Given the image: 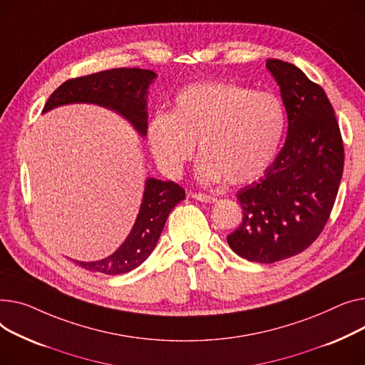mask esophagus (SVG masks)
Returning a JSON list of instances; mask_svg holds the SVG:
<instances>
[{"mask_svg":"<svg viewBox=\"0 0 365 365\" xmlns=\"http://www.w3.org/2000/svg\"><path fill=\"white\" fill-rule=\"evenodd\" d=\"M191 197L199 200V202H205V203H213V202H217L215 197L209 196V195H205V192H192Z\"/></svg>","mask_w":365,"mask_h":365,"instance_id":"1","label":"esophagus"}]
</instances>
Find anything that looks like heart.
Wrapping results in <instances>:
<instances>
[{
  "label": "heart",
  "mask_w": 365,
  "mask_h": 365,
  "mask_svg": "<svg viewBox=\"0 0 365 365\" xmlns=\"http://www.w3.org/2000/svg\"><path fill=\"white\" fill-rule=\"evenodd\" d=\"M286 130V109L275 94L230 82L190 85L175 98L170 115L148 126V145L158 166L175 177L195 156L203 181L234 185L259 178L271 165Z\"/></svg>",
  "instance_id": "b5f03b06"
}]
</instances>
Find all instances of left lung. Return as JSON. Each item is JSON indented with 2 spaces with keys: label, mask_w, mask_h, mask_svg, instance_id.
I'll return each mask as SVG.
<instances>
[{
  "label": "left lung",
  "mask_w": 365,
  "mask_h": 365,
  "mask_svg": "<svg viewBox=\"0 0 365 365\" xmlns=\"http://www.w3.org/2000/svg\"><path fill=\"white\" fill-rule=\"evenodd\" d=\"M287 112V138L265 175L237 191L243 209L230 247L250 262L272 264L308 249L324 230L344 174L345 148L334 109L294 64L268 58Z\"/></svg>",
  "instance_id": "1"
}]
</instances>
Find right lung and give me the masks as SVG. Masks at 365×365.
<instances>
[{
	"label": "right lung",
	"instance_id": "obj_1",
	"mask_svg": "<svg viewBox=\"0 0 365 365\" xmlns=\"http://www.w3.org/2000/svg\"><path fill=\"white\" fill-rule=\"evenodd\" d=\"M156 73L138 68H119L68 79L50 96L42 112L69 103H96L116 110L130 120L141 135L147 130V88ZM185 191L174 181L148 178L137 221L125 243L109 258L78 262L88 271L118 275L141 265L153 252L165 222Z\"/></svg>",
	"mask_w": 365,
	"mask_h": 365
}]
</instances>
